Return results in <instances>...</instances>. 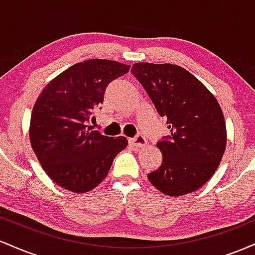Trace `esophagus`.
I'll return each instance as SVG.
<instances>
[{"label": "esophagus", "mask_w": 255, "mask_h": 255, "mask_svg": "<svg viewBox=\"0 0 255 255\" xmlns=\"http://www.w3.org/2000/svg\"><path fill=\"white\" fill-rule=\"evenodd\" d=\"M129 142L134 147H144V146L147 145V140H146V137L142 134H137L135 137L129 139Z\"/></svg>", "instance_id": "esophagus-1"}]
</instances>
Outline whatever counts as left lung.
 <instances>
[{"instance_id": "obj_1", "label": "left lung", "mask_w": 255, "mask_h": 255, "mask_svg": "<svg viewBox=\"0 0 255 255\" xmlns=\"http://www.w3.org/2000/svg\"><path fill=\"white\" fill-rule=\"evenodd\" d=\"M131 73L166 116L170 135L157 142L162 164L147 174L154 187L181 197L203 187L217 170L227 147V127L221 105L188 71L171 63L137 62Z\"/></svg>"}]
</instances>
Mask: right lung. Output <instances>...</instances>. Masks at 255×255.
I'll use <instances>...</instances> for the list:
<instances>
[{
	"instance_id": "1",
	"label": "right lung",
	"mask_w": 255,
	"mask_h": 255,
	"mask_svg": "<svg viewBox=\"0 0 255 255\" xmlns=\"http://www.w3.org/2000/svg\"><path fill=\"white\" fill-rule=\"evenodd\" d=\"M129 68L118 61L86 60L58 74L38 96L28 129L32 150L45 174L67 191L96 188L127 147L126 136H105L87 122L109 83Z\"/></svg>"
}]
</instances>
